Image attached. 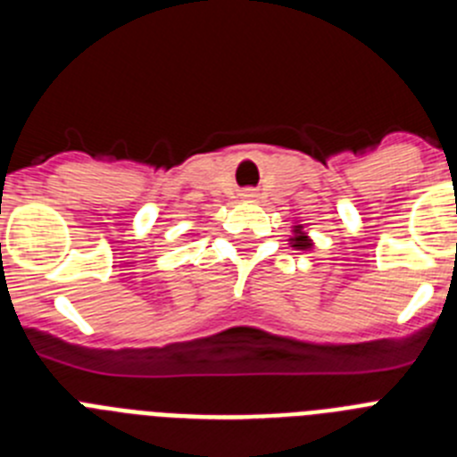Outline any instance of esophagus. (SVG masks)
<instances>
[{"label":"esophagus","mask_w":457,"mask_h":457,"mask_svg":"<svg viewBox=\"0 0 457 457\" xmlns=\"http://www.w3.org/2000/svg\"><path fill=\"white\" fill-rule=\"evenodd\" d=\"M245 196H253V192H245Z\"/></svg>","instance_id":"1"}]
</instances>
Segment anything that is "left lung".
<instances>
[{
	"label": "left lung",
	"mask_w": 457,
	"mask_h": 457,
	"mask_svg": "<svg viewBox=\"0 0 457 457\" xmlns=\"http://www.w3.org/2000/svg\"><path fill=\"white\" fill-rule=\"evenodd\" d=\"M290 240H293V247H297V249L311 247V240L304 236V233H302V226H297V228H295V237H290Z\"/></svg>",
	"instance_id": "left-lung-1"
}]
</instances>
